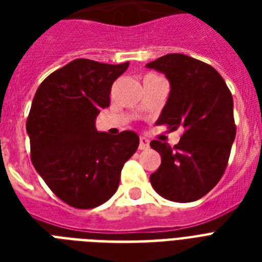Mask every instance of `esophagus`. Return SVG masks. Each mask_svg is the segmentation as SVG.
<instances>
[{
  "label": "esophagus",
  "instance_id": "esophagus-1",
  "mask_svg": "<svg viewBox=\"0 0 262 262\" xmlns=\"http://www.w3.org/2000/svg\"><path fill=\"white\" fill-rule=\"evenodd\" d=\"M140 149H148L149 148V141L145 137H140V144H139Z\"/></svg>",
  "mask_w": 262,
  "mask_h": 262
}]
</instances>
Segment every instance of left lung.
Masks as SVG:
<instances>
[{"instance_id": "left-lung-1", "label": "left lung", "mask_w": 262, "mask_h": 262, "mask_svg": "<svg viewBox=\"0 0 262 262\" xmlns=\"http://www.w3.org/2000/svg\"><path fill=\"white\" fill-rule=\"evenodd\" d=\"M145 67L170 83L156 123L185 130L174 147L152 140L162 163L149 181L166 200L191 203L216 186L227 166L236 133L231 92L216 69L189 55H163Z\"/></svg>"}]
</instances>
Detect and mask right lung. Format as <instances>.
I'll list each match as a JSON object with an SVG mask.
<instances>
[{
  "instance_id": "right-lung-1",
  "label": "right lung",
  "mask_w": 262,
  "mask_h": 262,
  "mask_svg": "<svg viewBox=\"0 0 262 262\" xmlns=\"http://www.w3.org/2000/svg\"><path fill=\"white\" fill-rule=\"evenodd\" d=\"M129 62L72 61L45 79L27 119L31 160L57 197L91 209L106 203L119 185L123 164L137 151L133 130L98 132L96 117L110 106L111 85Z\"/></svg>"
}]
</instances>
